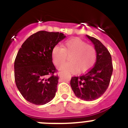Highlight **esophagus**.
Wrapping results in <instances>:
<instances>
[{"mask_svg": "<svg viewBox=\"0 0 128 128\" xmlns=\"http://www.w3.org/2000/svg\"><path fill=\"white\" fill-rule=\"evenodd\" d=\"M61 74H62V72H60V71H59V72L58 73V76H60V75H61Z\"/></svg>", "mask_w": 128, "mask_h": 128, "instance_id": "esophagus-1", "label": "esophagus"}]
</instances>
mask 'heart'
Listing matches in <instances>:
<instances>
[{"mask_svg":"<svg viewBox=\"0 0 128 128\" xmlns=\"http://www.w3.org/2000/svg\"><path fill=\"white\" fill-rule=\"evenodd\" d=\"M52 60L56 66H59L70 56V62L59 66V70L64 72H86L95 64L96 59V51L94 46L88 45L78 38L67 40L62 44V48L54 46L52 51Z\"/></svg>","mask_w":128,"mask_h":128,"instance_id":"heart-1","label":"heart"}]
</instances>
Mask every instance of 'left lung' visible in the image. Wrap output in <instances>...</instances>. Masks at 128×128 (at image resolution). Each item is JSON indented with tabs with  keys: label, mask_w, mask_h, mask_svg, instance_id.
Wrapping results in <instances>:
<instances>
[{
	"label": "left lung",
	"mask_w": 128,
	"mask_h": 128,
	"mask_svg": "<svg viewBox=\"0 0 128 128\" xmlns=\"http://www.w3.org/2000/svg\"><path fill=\"white\" fill-rule=\"evenodd\" d=\"M95 46L96 60L86 74L72 77L70 86L76 96L86 101L96 100L105 92L113 72L112 56L108 49L96 38L87 35Z\"/></svg>",
	"instance_id": "obj_1"
}]
</instances>
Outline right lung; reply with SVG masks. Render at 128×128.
Listing matches in <instances>:
<instances>
[{
  "label": "right lung",
  "mask_w": 128,
  "mask_h": 128,
  "mask_svg": "<svg viewBox=\"0 0 128 128\" xmlns=\"http://www.w3.org/2000/svg\"><path fill=\"white\" fill-rule=\"evenodd\" d=\"M66 36L39 31L22 45L14 62L15 81L24 98L37 105L50 102L57 92L59 77L52 61V48Z\"/></svg>",
  "instance_id": "1"
}]
</instances>
